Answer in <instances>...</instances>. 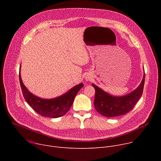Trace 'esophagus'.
<instances>
[{"label":"esophagus","instance_id":"esophagus-1","mask_svg":"<svg viewBox=\"0 0 161 161\" xmlns=\"http://www.w3.org/2000/svg\"><path fill=\"white\" fill-rule=\"evenodd\" d=\"M86 81L90 80V78H86Z\"/></svg>","mask_w":161,"mask_h":161}]
</instances>
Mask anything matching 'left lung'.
<instances>
[{
  "instance_id": "8db88e82",
  "label": "left lung",
  "mask_w": 161,
  "mask_h": 161,
  "mask_svg": "<svg viewBox=\"0 0 161 161\" xmlns=\"http://www.w3.org/2000/svg\"><path fill=\"white\" fill-rule=\"evenodd\" d=\"M145 77L144 73L140 85L130 93L122 96H112L95 84H92L96 90L94 105L96 111L107 117L122 115L130 111L142 96Z\"/></svg>"
}]
</instances>
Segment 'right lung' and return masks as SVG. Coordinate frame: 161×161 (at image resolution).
I'll list each match as a JSON object with an SVG mask.
<instances>
[{
    "mask_svg": "<svg viewBox=\"0 0 161 161\" xmlns=\"http://www.w3.org/2000/svg\"><path fill=\"white\" fill-rule=\"evenodd\" d=\"M19 69H21V65ZM19 78L22 93L27 103L41 115L50 118H58L64 115L71 108L78 91L83 86V84L81 83L58 97L53 99H43L35 96L26 88L22 81L20 70Z\"/></svg>",
    "mask_w": 161,
    "mask_h": 161,
    "instance_id": "obj_1",
    "label": "right lung"
}]
</instances>
